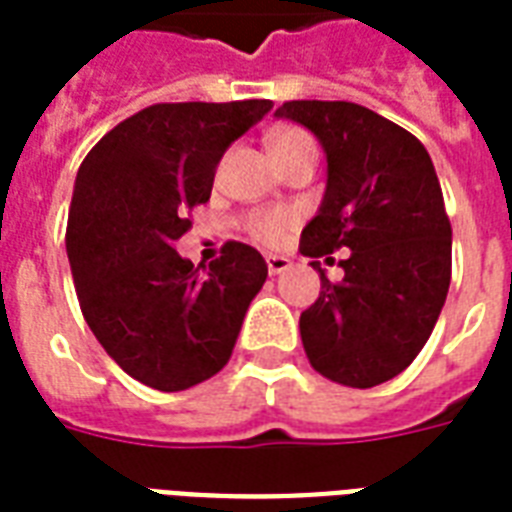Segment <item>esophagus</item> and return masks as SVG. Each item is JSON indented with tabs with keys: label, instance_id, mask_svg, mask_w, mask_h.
Masks as SVG:
<instances>
[{
	"label": "esophagus",
	"instance_id": "obj_1",
	"mask_svg": "<svg viewBox=\"0 0 512 512\" xmlns=\"http://www.w3.org/2000/svg\"><path fill=\"white\" fill-rule=\"evenodd\" d=\"M289 267H292V259H286L281 253H270V256H267V270H270V275H281V272H286Z\"/></svg>",
	"mask_w": 512,
	"mask_h": 512
}]
</instances>
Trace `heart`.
I'll return each instance as SVG.
<instances>
[{
  "mask_svg": "<svg viewBox=\"0 0 512 512\" xmlns=\"http://www.w3.org/2000/svg\"><path fill=\"white\" fill-rule=\"evenodd\" d=\"M300 149H316L313 147L311 136L305 130L297 128H281L275 130L270 136V152L272 160L283 158V155H292V152H300ZM297 223V215L289 210H267L256 212L248 220V231L253 237L264 245H278V242L286 240V234L294 229Z\"/></svg>",
  "mask_w": 512,
  "mask_h": 512,
  "instance_id": "b5f03b06",
  "label": "heart"
}]
</instances>
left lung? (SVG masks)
Listing matches in <instances>:
<instances>
[{"label": "left lung", "mask_w": 512, "mask_h": 512, "mask_svg": "<svg viewBox=\"0 0 512 512\" xmlns=\"http://www.w3.org/2000/svg\"><path fill=\"white\" fill-rule=\"evenodd\" d=\"M275 117L319 138L327 188L302 229L300 253L322 292L300 316L311 365L346 387H376L404 371L434 330L450 289L453 229L425 147L409 130L346 100H289ZM349 247L344 278L319 258Z\"/></svg>", "instance_id": "obj_1"}]
</instances>
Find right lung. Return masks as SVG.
Segmentation results:
<instances>
[{
    "instance_id": "1",
    "label": "right lung",
    "mask_w": 512,
    "mask_h": 512,
    "mask_svg": "<svg viewBox=\"0 0 512 512\" xmlns=\"http://www.w3.org/2000/svg\"><path fill=\"white\" fill-rule=\"evenodd\" d=\"M272 100L158 103L108 130L76 174L67 259L81 313L114 363L177 393L229 363L251 300L267 281L261 253L226 242L210 267L174 251L204 204L223 152Z\"/></svg>"
}]
</instances>
